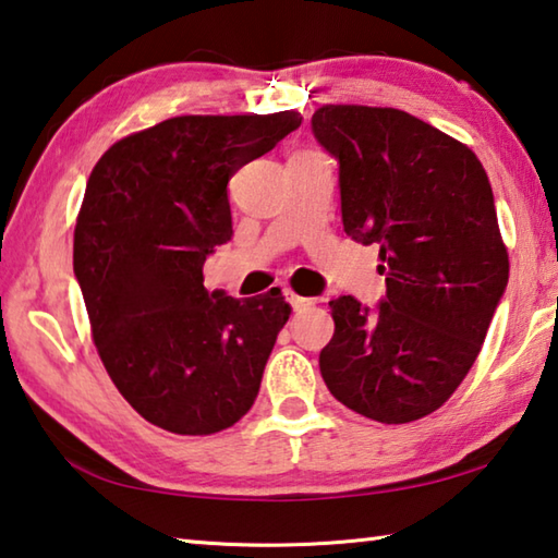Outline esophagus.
Masks as SVG:
<instances>
[{
  "label": "esophagus",
  "instance_id": "obj_1",
  "mask_svg": "<svg viewBox=\"0 0 558 558\" xmlns=\"http://www.w3.org/2000/svg\"><path fill=\"white\" fill-rule=\"evenodd\" d=\"M286 298H288V302L292 305V310H295V313H305V310H310V307L315 305L313 300L300 298V295H295V292H292V290H288V292H286Z\"/></svg>",
  "mask_w": 558,
  "mask_h": 558
}]
</instances>
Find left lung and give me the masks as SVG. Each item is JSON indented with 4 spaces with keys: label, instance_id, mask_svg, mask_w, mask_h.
Instances as JSON below:
<instances>
[{
    "label": "left lung",
    "instance_id": "left-lung-1",
    "mask_svg": "<svg viewBox=\"0 0 558 558\" xmlns=\"http://www.w3.org/2000/svg\"><path fill=\"white\" fill-rule=\"evenodd\" d=\"M313 135L339 165L347 235L379 245L386 298L329 300V393L379 423L446 403L475 364L509 278L495 196L470 147L396 108L325 106Z\"/></svg>",
    "mask_w": 558,
    "mask_h": 558
}]
</instances>
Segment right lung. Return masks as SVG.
Returning <instances> with one entry per match:
<instances>
[{
	"mask_svg": "<svg viewBox=\"0 0 558 558\" xmlns=\"http://www.w3.org/2000/svg\"><path fill=\"white\" fill-rule=\"evenodd\" d=\"M300 122L292 110L169 118L93 167L73 233L75 280L112 384L169 433L211 436L256 401L290 305L280 290L209 292L202 270L233 235L229 179Z\"/></svg>",
	"mask_w": 558,
	"mask_h": 558,
	"instance_id": "add662e5",
	"label": "right lung"
}]
</instances>
